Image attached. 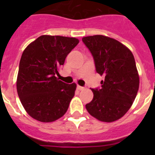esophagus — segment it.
Segmentation results:
<instances>
[{
    "label": "esophagus",
    "instance_id": "esophagus-1",
    "mask_svg": "<svg viewBox=\"0 0 155 155\" xmlns=\"http://www.w3.org/2000/svg\"><path fill=\"white\" fill-rule=\"evenodd\" d=\"M77 88H78V90H83L84 88V87H81V86H80V85H78L77 86Z\"/></svg>",
    "mask_w": 155,
    "mask_h": 155
}]
</instances>
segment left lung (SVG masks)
<instances>
[{"instance_id": "8db88e82", "label": "left lung", "mask_w": 155, "mask_h": 155, "mask_svg": "<svg viewBox=\"0 0 155 155\" xmlns=\"http://www.w3.org/2000/svg\"><path fill=\"white\" fill-rule=\"evenodd\" d=\"M94 59L95 71L105 77L100 88H92L94 97L85 107L102 122H113L127 113L139 88V75L134 55L114 39L101 35L82 38Z\"/></svg>"}]
</instances>
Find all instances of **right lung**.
<instances>
[{
  "label": "right lung",
  "mask_w": 155,
  "mask_h": 155,
  "mask_svg": "<svg viewBox=\"0 0 155 155\" xmlns=\"http://www.w3.org/2000/svg\"><path fill=\"white\" fill-rule=\"evenodd\" d=\"M78 42L75 38L41 35L23 52L17 91L23 107L35 120L44 123L55 121L68 110L76 84H66L56 75Z\"/></svg>",
  "instance_id": "right-lung-1"
}]
</instances>
